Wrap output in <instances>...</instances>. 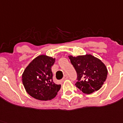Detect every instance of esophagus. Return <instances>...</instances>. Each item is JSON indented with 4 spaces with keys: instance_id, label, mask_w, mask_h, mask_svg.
<instances>
[{
    "instance_id": "34e87169",
    "label": "esophagus",
    "mask_w": 123,
    "mask_h": 123,
    "mask_svg": "<svg viewBox=\"0 0 123 123\" xmlns=\"http://www.w3.org/2000/svg\"><path fill=\"white\" fill-rule=\"evenodd\" d=\"M68 78V76H67V75H65L64 76L63 79H62V81H64V80H66V79H67Z\"/></svg>"
}]
</instances>
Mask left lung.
Here are the masks:
<instances>
[{"instance_id": "8db88e82", "label": "left lung", "mask_w": 123, "mask_h": 123, "mask_svg": "<svg viewBox=\"0 0 123 123\" xmlns=\"http://www.w3.org/2000/svg\"><path fill=\"white\" fill-rule=\"evenodd\" d=\"M77 73L76 87L84 94H89L99 90L108 75V69L100 59L91 54L73 57L69 55Z\"/></svg>"}]
</instances>
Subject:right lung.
<instances>
[{
    "label": "right lung",
    "instance_id": "obj_1",
    "mask_svg": "<svg viewBox=\"0 0 123 123\" xmlns=\"http://www.w3.org/2000/svg\"><path fill=\"white\" fill-rule=\"evenodd\" d=\"M55 58L40 55L33 59L22 74V83L29 94L36 99L47 101L54 98L60 90V84L52 80L51 68Z\"/></svg>",
    "mask_w": 123,
    "mask_h": 123
}]
</instances>
